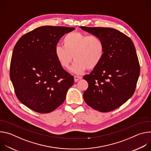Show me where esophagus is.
<instances>
[{
    "instance_id": "obj_1",
    "label": "esophagus",
    "mask_w": 151,
    "mask_h": 151,
    "mask_svg": "<svg viewBox=\"0 0 151 151\" xmlns=\"http://www.w3.org/2000/svg\"><path fill=\"white\" fill-rule=\"evenodd\" d=\"M82 78V77L81 76H74V80H75V82H76L78 81H79V79H81Z\"/></svg>"
}]
</instances>
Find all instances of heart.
<instances>
[{
	"mask_svg": "<svg viewBox=\"0 0 151 151\" xmlns=\"http://www.w3.org/2000/svg\"><path fill=\"white\" fill-rule=\"evenodd\" d=\"M62 43L63 46L55 48V58L64 69H68L74 58L75 62L71 71L76 74H81L87 69H94L104 55V42L95 35L72 32L64 37Z\"/></svg>",
	"mask_w": 151,
	"mask_h": 151,
	"instance_id": "b5f03b06",
	"label": "heart"
}]
</instances>
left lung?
Returning <instances> with one entry per match:
<instances>
[{"label": "left lung", "instance_id": "8db88e82", "mask_svg": "<svg viewBox=\"0 0 151 151\" xmlns=\"http://www.w3.org/2000/svg\"><path fill=\"white\" fill-rule=\"evenodd\" d=\"M80 28L100 37L104 45L102 60L83 78L88 83L83 99L98 111L115 110L132 97L136 89L140 66L134 45L130 37L113 28Z\"/></svg>", "mask_w": 151, "mask_h": 151}]
</instances>
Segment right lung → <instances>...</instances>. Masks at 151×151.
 <instances>
[{
  "label": "right lung",
  "mask_w": 151,
  "mask_h": 151,
  "mask_svg": "<svg viewBox=\"0 0 151 151\" xmlns=\"http://www.w3.org/2000/svg\"><path fill=\"white\" fill-rule=\"evenodd\" d=\"M74 27L42 26L25 34L14 47L10 78L18 99L40 114L55 110L65 100L74 77L60 66L54 50Z\"/></svg>",
  "instance_id": "obj_1"
}]
</instances>
